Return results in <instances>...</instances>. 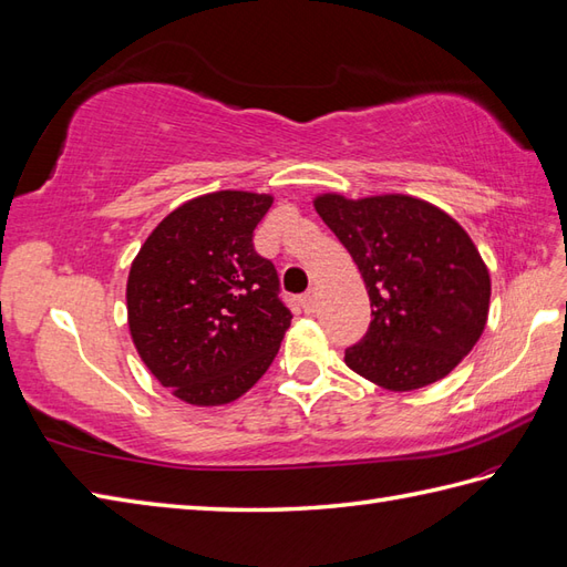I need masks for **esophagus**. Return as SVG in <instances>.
<instances>
[{
    "label": "esophagus",
    "mask_w": 567,
    "mask_h": 567,
    "mask_svg": "<svg viewBox=\"0 0 567 567\" xmlns=\"http://www.w3.org/2000/svg\"><path fill=\"white\" fill-rule=\"evenodd\" d=\"M300 308L306 310V312H315L317 310V288H308V291L300 296Z\"/></svg>",
    "instance_id": "esophagus-1"
}]
</instances>
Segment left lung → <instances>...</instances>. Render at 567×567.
Listing matches in <instances>:
<instances>
[{
	"mask_svg": "<svg viewBox=\"0 0 567 567\" xmlns=\"http://www.w3.org/2000/svg\"><path fill=\"white\" fill-rule=\"evenodd\" d=\"M312 204L351 252L370 296L372 322L347 349V365L390 392L450 375L476 347L491 306V274L468 233L411 195L324 192Z\"/></svg>",
	"mask_w": 567,
	"mask_h": 567,
	"instance_id": "obj_1",
	"label": "left lung"
}]
</instances>
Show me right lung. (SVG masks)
Segmentation results:
<instances>
[{"label": "right lung", "mask_w": 567, "mask_h": 567, "mask_svg": "<svg viewBox=\"0 0 567 567\" xmlns=\"http://www.w3.org/2000/svg\"><path fill=\"white\" fill-rule=\"evenodd\" d=\"M271 195L209 192L151 230L127 279L136 353L163 388L192 406L236 402L279 353L291 310L252 230Z\"/></svg>", "instance_id": "1"}]
</instances>
